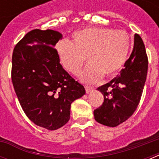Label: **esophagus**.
I'll return each mask as SVG.
<instances>
[{"instance_id":"1","label":"esophagus","mask_w":159,"mask_h":159,"mask_svg":"<svg viewBox=\"0 0 159 159\" xmlns=\"http://www.w3.org/2000/svg\"><path fill=\"white\" fill-rule=\"evenodd\" d=\"M85 89H86V92H87V94H88V93H90V92H92V91H93V88H92V87H87V86H86V87H85Z\"/></svg>"}]
</instances>
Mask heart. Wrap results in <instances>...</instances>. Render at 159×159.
<instances>
[{
  "label": "heart",
  "instance_id": "1",
  "mask_svg": "<svg viewBox=\"0 0 159 159\" xmlns=\"http://www.w3.org/2000/svg\"><path fill=\"white\" fill-rule=\"evenodd\" d=\"M72 40L62 39L56 44V53L67 72L77 75L87 57L90 64L81 73L86 83L104 77H113L127 60L130 39L125 31L109 28H87L72 34Z\"/></svg>",
  "mask_w": 159,
  "mask_h": 159
}]
</instances>
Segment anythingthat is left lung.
Here are the masks:
<instances>
[{"instance_id": "1", "label": "left lung", "mask_w": 159, "mask_h": 159, "mask_svg": "<svg viewBox=\"0 0 159 159\" xmlns=\"http://www.w3.org/2000/svg\"><path fill=\"white\" fill-rule=\"evenodd\" d=\"M133 52L125 68L111 82L97 90L104 96V102L94 111L98 123L116 127L128 120L137 109L140 101L148 72L145 46L139 34L134 35Z\"/></svg>"}]
</instances>
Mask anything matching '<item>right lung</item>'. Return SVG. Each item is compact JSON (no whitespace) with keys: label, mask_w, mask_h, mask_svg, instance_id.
I'll return each mask as SVG.
<instances>
[{"label":"right lung","mask_w":159,"mask_h":159,"mask_svg":"<svg viewBox=\"0 0 159 159\" xmlns=\"http://www.w3.org/2000/svg\"><path fill=\"white\" fill-rule=\"evenodd\" d=\"M62 39L58 31L33 30L12 55L11 79L20 104L33 123L48 130L67 124L71 104L86 93L60 64L54 47Z\"/></svg>","instance_id":"add662e5"}]
</instances>
